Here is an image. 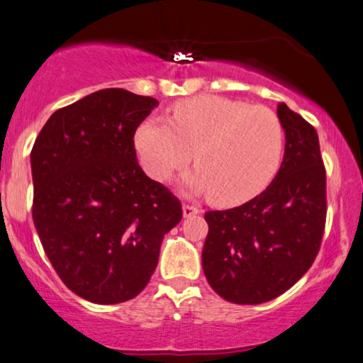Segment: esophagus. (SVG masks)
Instances as JSON below:
<instances>
[{
  "label": "esophagus",
  "mask_w": 363,
  "mask_h": 363,
  "mask_svg": "<svg viewBox=\"0 0 363 363\" xmlns=\"http://www.w3.org/2000/svg\"><path fill=\"white\" fill-rule=\"evenodd\" d=\"M182 213H184V218L194 216V215H198V213H199V208L193 206V204H184V206H182Z\"/></svg>",
  "instance_id": "1"
}]
</instances>
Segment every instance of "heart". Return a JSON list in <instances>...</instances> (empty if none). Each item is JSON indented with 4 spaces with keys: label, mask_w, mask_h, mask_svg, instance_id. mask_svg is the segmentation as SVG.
Listing matches in <instances>:
<instances>
[{
    "label": "heart",
    "mask_w": 363,
    "mask_h": 363,
    "mask_svg": "<svg viewBox=\"0 0 363 363\" xmlns=\"http://www.w3.org/2000/svg\"><path fill=\"white\" fill-rule=\"evenodd\" d=\"M135 150L145 172L167 181L193 159L186 177L191 191L235 206L260 194L284 154V128L267 106L221 96H196L174 104L170 121L147 118L135 130Z\"/></svg>",
    "instance_id": "1"
}]
</instances>
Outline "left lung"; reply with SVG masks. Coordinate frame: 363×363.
Here are the masks:
<instances>
[{
	"label": "left lung",
	"mask_w": 363,
	"mask_h": 363,
	"mask_svg": "<svg viewBox=\"0 0 363 363\" xmlns=\"http://www.w3.org/2000/svg\"><path fill=\"white\" fill-rule=\"evenodd\" d=\"M277 116L286 150L264 193L225 211H208L203 270L216 294L235 304L276 299L308 272L326 223V170L313 125L284 103Z\"/></svg>",
	"instance_id": "obj_1"
}]
</instances>
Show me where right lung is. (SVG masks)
<instances>
[{
  "label": "right lung",
  "instance_id": "right-lung-1",
  "mask_svg": "<svg viewBox=\"0 0 363 363\" xmlns=\"http://www.w3.org/2000/svg\"><path fill=\"white\" fill-rule=\"evenodd\" d=\"M159 101L120 87L60 108L32 148V216L65 286L96 304L133 299L150 281L181 201L138 165L135 130Z\"/></svg>",
  "mask_w": 363,
  "mask_h": 363
}]
</instances>
